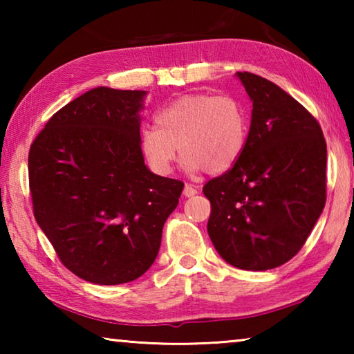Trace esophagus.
<instances>
[{"instance_id":"obj_1","label":"esophagus","mask_w":354,"mask_h":354,"mask_svg":"<svg viewBox=\"0 0 354 354\" xmlns=\"http://www.w3.org/2000/svg\"><path fill=\"white\" fill-rule=\"evenodd\" d=\"M183 194L187 196V198H190V196H194V195H196L198 194V190H196V187L195 185H192V184H185L184 185V192Z\"/></svg>"}]
</instances>
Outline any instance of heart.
Returning <instances> with one entry per match:
<instances>
[{
	"instance_id": "1",
	"label": "heart",
	"mask_w": 354,
	"mask_h": 354,
	"mask_svg": "<svg viewBox=\"0 0 354 354\" xmlns=\"http://www.w3.org/2000/svg\"><path fill=\"white\" fill-rule=\"evenodd\" d=\"M154 122L156 128L142 131L140 149L159 175L171 171L178 148L187 171L220 175L237 164L247 145V111L230 95H184L156 113Z\"/></svg>"
}]
</instances>
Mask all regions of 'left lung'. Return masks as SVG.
Returning a JSON list of instances; mask_svg holds the SVG:
<instances>
[{
  "label": "left lung",
  "instance_id": "obj_1",
  "mask_svg": "<svg viewBox=\"0 0 354 354\" xmlns=\"http://www.w3.org/2000/svg\"><path fill=\"white\" fill-rule=\"evenodd\" d=\"M236 76L253 103L237 164L203 187L217 253L242 270L283 266L306 242L326 201V142L317 120L277 84Z\"/></svg>",
  "mask_w": 354,
  "mask_h": 354
}]
</instances>
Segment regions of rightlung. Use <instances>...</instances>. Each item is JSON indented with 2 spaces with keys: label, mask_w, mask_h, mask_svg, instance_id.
I'll return each instance as SVG.
<instances>
[{
  "label": "right lung",
  "mask_w": 354,
  "mask_h": 354,
  "mask_svg": "<svg viewBox=\"0 0 354 354\" xmlns=\"http://www.w3.org/2000/svg\"><path fill=\"white\" fill-rule=\"evenodd\" d=\"M145 95L92 88L48 120L29 149L34 217L64 266L88 283L142 277L184 187L143 160Z\"/></svg>",
  "instance_id": "right-lung-1"
}]
</instances>
